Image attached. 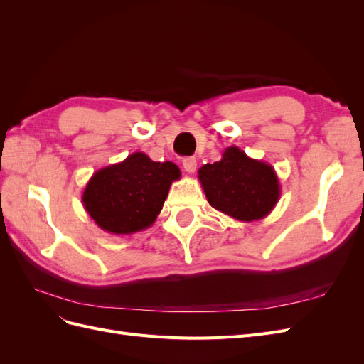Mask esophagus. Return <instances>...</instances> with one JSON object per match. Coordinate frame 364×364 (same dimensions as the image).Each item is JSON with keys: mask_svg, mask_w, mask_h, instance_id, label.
I'll list each match as a JSON object with an SVG mask.
<instances>
[{"mask_svg": "<svg viewBox=\"0 0 364 364\" xmlns=\"http://www.w3.org/2000/svg\"><path fill=\"white\" fill-rule=\"evenodd\" d=\"M182 165H183V170L186 173L193 174L196 171V168H197V161H196V158H185L182 161Z\"/></svg>", "mask_w": 364, "mask_h": 364, "instance_id": "esophagus-1", "label": "esophagus"}]
</instances>
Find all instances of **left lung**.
<instances>
[{
    "label": "left lung",
    "mask_w": 364,
    "mask_h": 364,
    "mask_svg": "<svg viewBox=\"0 0 364 364\" xmlns=\"http://www.w3.org/2000/svg\"><path fill=\"white\" fill-rule=\"evenodd\" d=\"M199 181L214 209L238 222H257L272 213L281 197L277 171L232 146L222 159L199 168Z\"/></svg>",
    "instance_id": "left-lung-1"
}]
</instances>
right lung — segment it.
<instances>
[{"label": "right lung", "mask_w": 364, "mask_h": 364, "mask_svg": "<svg viewBox=\"0 0 364 364\" xmlns=\"http://www.w3.org/2000/svg\"><path fill=\"white\" fill-rule=\"evenodd\" d=\"M181 179L176 164L151 161L135 151L124 161L92 174L82 194L83 206L95 225L115 235L150 228L161 213L170 186Z\"/></svg>", "instance_id": "obj_1"}]
</instances>
